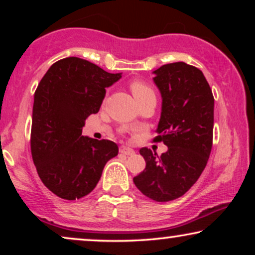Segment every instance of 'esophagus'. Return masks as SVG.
<instances>
[{
    "label": "esophagus",
    "instance_id": "34e87169",
    "mask_svg": "<svg viewBox=\"0 0 255 255\" xmlns=\"http://www.w3.org/2000/svg\"><path fill=\"white\" fill-rule=\"evenodd\" d=\"M120 152L122 154H125V155H133L134 154V151L130 147H127V146H122L120 148Z\"/></svg>",
    "mask_w": 255,
    "mask_h": 255
}]
</instances>
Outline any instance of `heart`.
Here are the masks:
<instances>
[{
	"label": "heart",
	"instance_id": "obj_1",
	"mask_svg": "<svg viewBox=\"0 0 255 255\" xmlns=\"http://www.w3.org/2000/svg\"><path fill=\"white\" fill-rule=\"evenodd\" d=\"M130 89H131L132 94H133L135 100L141 99V97H144L146 95H151V94H154V93H153V90L151 89V87H148L147 85H146V83L140 82V81H133V82H132L131 86H130Z\"/></svg>",
	"mask_w": 255,
	"mask_h": 255
}]
</instances>
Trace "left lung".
<instances>
[{"label": "left lung", "mask_w": 255, "mask_h": 255, "mask_svg": "<svg viewBox=\"0 0 255 255\" xmlns=\"http://www.w3.org/2000/svg\"><path fill=\"white\" fill-rule=\"evenodd\" d=\"M153 74L162 100L154 140L163 141L168 149L158 156L142 147L139 153L146 167L133 182L151 200L168 202L186 194L207 166L215 100L202 71L186 62L163 65Z\"/></svg>", "instance_id": "obj_1"}]
</instances>
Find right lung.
<instances>
[{"mask_svg":"<svg viewBox=\"0 0 255 255\" xmlns=\"http://www.w3.org/2000/svg\"><path fill=\"white\" fill-rule=\"evenodd\" d=\"M122 78L83 59H61L34 93L31 154L41 182L64 200L88 195L106 163L118 154L111 140L82 135L86 118L99 113L106 88Z\"/></svg>","mask_w":255,"mask_h":255,"instance_id":"obj_1","label":"right lung"}]
</instances>
